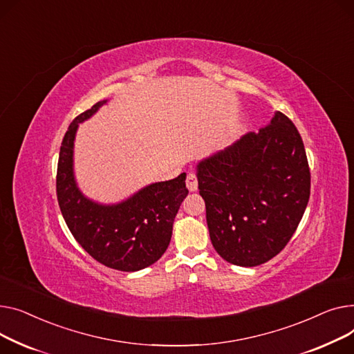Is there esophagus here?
Listing matches in <instances>:
<instances>
[{
  "mask_svg": "<svg viewBox=\"0 0 354 354\" xmlns=\"http://www.w3.org/2000/svg\"><path fill=\"white\" fill-rule=\"evenodd\" d=\"M185 185L190 192H196L198 189V181H197L196 174L189 173V176H187V180H185Z\"/></svg>",
  "mask_w": 354,
  "mask_h": 354,
  "instance_id": "esophagus-1",
  "label": "esophagus"
}]
</instances>
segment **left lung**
<instances>
[{
  "label": "left lung",
  "instance_id": "left-lung-1",
  "mask_svg": "<svg viewBox=\"0 0 354 354\" xmlns=\"http://www.w3.org/2000/svg\"><path fill=\"white\" fill-rule=\"evenodd\" d=\"M216 252L241 267L279 254L304 214L310 170L295 124L276 111L268 126L197 164Z\"/></svg>",
  "mask_w": 354,
  "mask_h": 354
}]
</instances>
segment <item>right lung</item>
<instances>
[{
  "mask_svg": "<svg viewBox=\"0 0 354 354\" xmlns=\"http://www.w3.org/2000/svg\"><path fill=\"white\" fill-rule=\"evenodd\" d=\"M107 101H98L80 114L62 138L57 198L71 234L93 259L120 272H138L167 250L174 218L189 190L185 173L169 181L151 183L114 204L94 201L80 190L74 174L75 134L80 122L91 118Z\"/></svg>",
  "mask_w": 354,
  "mask_h": 354,
  "instance_id": "obj_1",
  "label": "right lung"
}]
</instances>
